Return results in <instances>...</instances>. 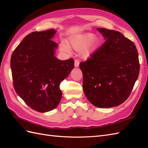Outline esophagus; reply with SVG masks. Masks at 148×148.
<instances>
[{
	"mask_svg": "<svg viewBox=\"0 0 148 148\" xmlns=\"http://www.w3.org/2000/svg\"><path fill=\"white\" fill-rule=\"evenodd\" d=\"M79 61L77 60V59H75V64H74V65L75 67H78L79 66Z\"/></svg>",
	"mask_w": 148,
	"mask_h": 148,
	"instance_id": "1",
	"label": "esophagus"
}]
</instances>
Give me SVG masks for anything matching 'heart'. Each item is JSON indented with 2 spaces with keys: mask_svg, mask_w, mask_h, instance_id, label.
<instances>
[{
  "mask_svg": "<svg viewBox=\"0 0 148 148\" xmlns=\"http://www.w3.org/2000/svg\"><path fill=\"white\" fill-rule=\"evenodd\" d=\"M100 38L97 36H94L91 33H86L75 36L70 39V45L76 51L80 52V56L83 59L90 58L96 52L100 44ZM60 49L64 52H68L69 49L65 44L62 43Z\"/></svg>",
  "mask_w": 148,
  "mask_h": 148,
  "instance_id": "b5f03b06",
  "label": "heart"
}]
</instances>
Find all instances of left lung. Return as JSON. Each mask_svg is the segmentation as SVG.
I'll return each mask as SVG.
<instances>
[{"instance_id":"obj_1","label":"left lung","mask_w":148,"mask_h":148,"mask_svg":"<svg viewBox=\"0 0 148 148\" xmlns=\"http://www.w3.org/2000/svg\"><path fill=\"white\" fill-rule=\"evenodd\" d=\"M97 29L106 41L91 58L79 64L83 91L92 105L110 108L130 95L140 72L138 53L135 44L119 31Z\"/></svg>"}]
</instances>
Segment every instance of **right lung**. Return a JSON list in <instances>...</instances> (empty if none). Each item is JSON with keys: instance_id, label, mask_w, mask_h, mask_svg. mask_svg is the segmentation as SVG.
<instances>
[{"instance_id": "obj_1", "label": "right lung", "mask_w": 148, "mask_h": 148, "mask_svg": "<svg viewBox=\"0 0 148 148\" xmlns=\"http://www.w3.org/2000/svg\"><path fill=\"white\" fill-rule=\"evenodd\" d=\"M57 31H34L12 53L10 66L17 95L31 109L47 112L57 107L62 92L60 84L74 68V60L57 59V44L52 41Z\"/></svg>"}]
</instances>
